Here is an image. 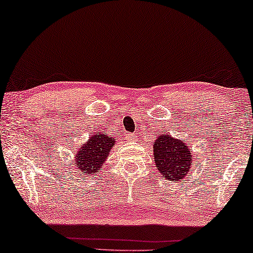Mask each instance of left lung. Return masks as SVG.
<instances>
[{
  "label": "left lung",
  "mask_w": 253,
  "mask_h": 253,
  "mask_svg": "<svg viewBox=\"0 0 253 253\" xmlns=\"http://www.w3.org/2000/svg\"><path fill=\"white\" fill-rule=\"evenodd\" d=\"M155 167L164 178L179 181L190 174L192 166V148L184 140L162 133L153 145Z\"/></svg>",
  "instance_id": "left-lung-1"
}]
</instances>
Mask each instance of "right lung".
Listing matches in <instances>:
<instances>
[{
  "mask_svg": "<svg viewBox=\"0 0 253 253\" xmlns=\"http://www.w3.org/2000/svg\"><path fill=\"white\" fill-rule=\"evenodd\" d=\"M115 141V138L105 132H96L76 150V169L83 172V177L96 175L101 170Z\"/></svg>",
  "mask_w": 253,
  "mask_h": 253,
  "instance_id": "add662e5",
  "label": "right lung"
}]
</instances>
